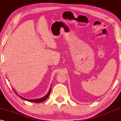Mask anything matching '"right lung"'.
I'll list each match as a JSON object with an SVG mask.
<instances>
[{"label":"right lung","mask_w":121,"mask_h":121,"mask_svg":"<svg viewBox=\"0 0 121 121\" xmlns=\"http://www.w3.org/2000/svg\"><path fill=\"white\" fill-rule=\"evenodd\" d=\"M13 90L15 92H16L15 91V90H14V89H13ZM51 91V88L50 89V90H49L48 93V94H47V95L45 96H44V97H42V98L39 99H35V100H27V99H25V98H23L22 97H21L20 96H19V97H21V98L23 99H24V100H27V101H30V102H41L43 101H44V100H46V99H47L48 98V97L49 96V94H50Z\"/></svg>","instance_id":"add662e5"}]
</instances>
